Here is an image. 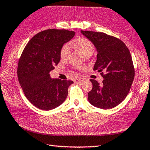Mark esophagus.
Returning <instances> with one entry per match:
<instances>
[{
    "label": "esophagus",
    "instance_id": "esophagus-1",
    "mask_svg": "<svg viewBox=\"0 0 150 150\" xmlns=\"http://www.w3.org/2000/svg\"><path fill=\"white\" fill-rule=\"evenodd\" d=\"M83 81V79H81V78H77V79H75L74 80V82L77 83L81 82V81Z\"/></svg>",
    "mask_w": 150,
    "mask_h": 150
}]
</instances>
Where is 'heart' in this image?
I'll return each mask as SVG.
<instances>
[{
  "instance_id": "b5f03b06",
  "label": "heart",
  "mask_w": 150,
  "mask_h": 150,
  "mask_svg": "<svg viewBox=\"0 0 150 150\" xmlns=\"http://www.w3.org/2000/svg\"><path fill=\"white\" fill-rule=\"evenodd\" d=\"M74 47L81 50L86 55V57H90L94 50V46L91 40L84 37H79L73 42ZM70 54V45L69 43H65L60 49V57L62 59H66Z\"/></svg>"
}]
</instances>
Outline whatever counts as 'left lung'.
I'll list each match as a JSON object with an SVG mask.
<instances>
[{
	"label": "left lung",
	"mask_w": 150,
	"mask_h": 150,
	"mask_svg": "<svg viewBox=\"0 0 150 150\" xmlns=\"http://www.w3.org/2000/svg\"><path fill=\"white\" fill-rule=\"evenodd\" d=\"M81 32L96 48L94 70H98L103 78L102 84L94 79L90 80L92 88L88 93V101L103 110L115 108L127 97L134 78L130 51L122 40L104 33Z\"/></svg>",
	"instance_id": "1"
}]
</instances>
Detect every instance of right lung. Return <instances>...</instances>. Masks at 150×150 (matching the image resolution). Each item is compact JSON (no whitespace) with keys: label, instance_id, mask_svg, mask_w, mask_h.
I'll return each instance as SVG.
<instances>
[{"label":"right lung","instance_id":"obj_1","mask_svg":"<svg viewBox=\"0 0 150 150\" xmlns=\"http://www.w3.org/2000/svg\"><path fill=\"white\" fill-rule=\"evenodd\" d=\"M75 33L65 29L45 30L29 40L21 54L18 66L19 83L28 100L40 110H52L66 99L73 82L52 79L49 73L60 60L62 45Z\"/></svg>","mask_w":150,"mask_h":150}]
</instances>
